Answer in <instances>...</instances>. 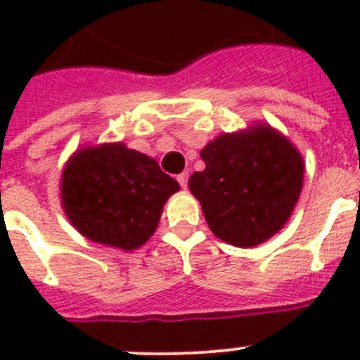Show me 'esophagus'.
<instances>
[{
    "label": "esophagus",
    "instance_id": "obj_1",
    "mask_svg": "<svg viewBox=\"0 0 360 360\" xmlns=\"http://www.w3.org/2000/svg\"><path fill=\"white\" fill-rule=\"evenodd\" d=\"M177 181H179V185L183 188H186V185H188V172H183V174L177 175Z\"/></svg>",
    "mask_w": 360,
    "mask_h": 360
}]
</instances>
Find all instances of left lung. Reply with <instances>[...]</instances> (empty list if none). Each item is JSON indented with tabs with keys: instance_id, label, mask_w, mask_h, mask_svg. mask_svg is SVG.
I'll list each match as a JSON object with an SVG mask.
<instances>
[{
	"instance_id": "left-lung-1",
	"label": "left lung",
	"mask_w": 360,
	"mask_h": 360,
	"mask_svg": "<svg viewBox=\"0 0 360 360\" xmlns=\"http://www.w3.org/2000/svg\"><path fill=\"white\" fill-rule=\"evenodd\" d=\"M200 157L205 169L191 175L188 188L214 236L250 248L284 228L301 196L304 160L282 132L254 123L217 136Z\"/></svg>"
}]
</instances>
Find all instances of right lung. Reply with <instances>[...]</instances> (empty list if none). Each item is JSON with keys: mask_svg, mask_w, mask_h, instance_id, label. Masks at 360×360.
I'll return each instance as SVG.
<instances>
[{"mask_svg": "<svg viewBox=\"0 0 360 360\" xmlns=\"http://www.w3.org/2000/svg\"><path fill=\"white\" fill-rule=\"evenodd\" d=\"M59 191L61 207L82 236L129 252L155 233L164 203L179 183L155 158L114 141L76 149Z\"/></svg>", "mask_w": 360, "mask_h": 360, "instance_id": "1", "label": "right lung"}]
</instances>
